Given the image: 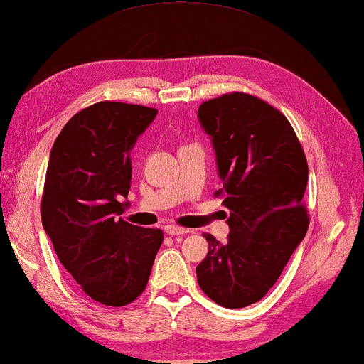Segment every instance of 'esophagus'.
I'll return each mask as SVG.
<instances>
[{"instance_id": "1", "label": "esophagus", "mask_w": 364, "mask_h": 364, "mask_svg": "<svg viewBox=\"0 0 364 364\" xmlns=\"http://www.w3.org/2000/svg\"><path fill=\"white\" fill-rule=\"evenodd\" d=\"M164 230H166L167 235H186V233H188L187 228L173 225V223H168V225L164 227Z\"/></svg>"}]
</instances>
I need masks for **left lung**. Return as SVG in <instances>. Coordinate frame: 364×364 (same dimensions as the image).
Instances as JSON below:
<instances>
[{"label": "left lung", "mask_w": 364, "mask_h": 364, "mask_svg": "<svg viewBox=\"0 0 364 364\" xmlns=\"http://www.w3.org/2000/svg\"><path fill=\"white\" fill-rule=\"evenodd\" d=\"M198 119L215 149L223 182L215 197L230 212V235L227 243L203 235L197 282L217 305L243 308L267 295L306 235L308 162L288 119L252 94L208 99Z\"/></svg>", "instance_id": "obj_1"}]
</instances>
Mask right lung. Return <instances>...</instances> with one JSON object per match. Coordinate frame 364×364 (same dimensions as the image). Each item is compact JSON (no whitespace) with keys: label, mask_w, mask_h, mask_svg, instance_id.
<instances>
[{"label":"right lung","mask_w":364,"mask_h":364,"mask_svg":"<svg viewBox=\"0 0 364 364\" xmlns=\"http://www.w3.org/2000/svg\"><path fill=\"white\" fill-rule=\"evenodd\" d=\"M157 109L116 101L69 119L54 141L41 220L63 267L94 301L126 306L146 290L164 233L121 217L131 188V149Z\"/></svg>","instance_id":"add662e5"}]
</instances>
